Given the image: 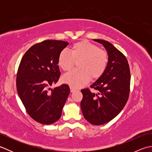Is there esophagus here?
<instances>
[{"label": "esophagus", "mask_w": 152, "mask_h": 152, "mask_svg": "<svg viewBox=\"0 0 152 152\" xmlns=\"http://www.w3.org/2000/svg\"><path fill=\"white\" fill-rule=\"evenodd\" d=\"M70 91H71V92H74V91H76V88H73V87H72V86H70Z\"/></svg>", "instance_id": "esophagus-1"}]
</instances>
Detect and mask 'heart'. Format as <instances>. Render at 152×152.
<instances>
[{"label":"heart","mask_w":152,"mask_h":152,"mask_svg":"<svg viewBox=\"0 0 152 152\" xmlns=\"http://www.w3.org/2000/svg\"><path fill=\"white\" fill-rule=\"evenodd\" d=\"M76 61L78 69L70 71L63 77V80L73 88L86 84L90 77L96 79L104 73L108 62L106 51L86 40L74 44L69 52L63 51L58 57V65L64 71L70 70Z\"/></svg>","instance_id":"obj_1"}]
</instances>
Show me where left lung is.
I'll list each match as a JSON object with an SVG mask.
<instances>
[{
	"label": "left lung",
	"instance_id": "1",
	"mask_svg": "<svg viewBox=\"0 0 152 152\" xmlns=\"http://www.w3.org/2000/svg\"><path fill=\"white\" fill-rule=\"evenodd\" d=\"M107 51L108 65L105 71L90 86L96 90L82 89L81 109L84 118L95 125L104 124L117 116L125 106L129 95L131 74L125 56L108 42L93 39Z\"/></svg>",
	"mask_w": 152,
	"mask_h": 152
}]
</instances>
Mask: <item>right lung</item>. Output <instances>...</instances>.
<instances>
[{"mask_svg":"<svg viewBox=\"0 0 152 152\" xmlns=\"http://www.w3.org/2000/svg\"><path fill=\"white\" fill-rule=\"evenodd\" d=\"M69 42L48 40L34 44L22 57L18 68L16 86L22 103L34 120L52 124L61 118L70 93L69 86H50L61 76L58 57Z\"/></svg>","mask_w":152,"mask_h":152,"instance_id":"obj_1","label":"right lung"}]
</instances>
